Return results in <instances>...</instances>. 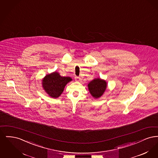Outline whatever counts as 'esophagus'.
<instances>
[{
  "label": "esophagus",
  "mask_w": 158,
  "mask_h": 158,
  "mask_svg": "<svg viewBox=\"0 0 158 158\" xmlns=\"http://www.w3.org/2000/svg\"><path fill=\"white\" fill-rule=\"evenodd\" d=\"M75 79L76 82H79L81 81V77H78V76H76L75 77Z\"/></svg>",
  "instance_id": "34e87169"
}]
</instances>
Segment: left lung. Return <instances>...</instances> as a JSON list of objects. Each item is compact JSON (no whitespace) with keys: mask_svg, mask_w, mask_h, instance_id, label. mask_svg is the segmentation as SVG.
Segmentation results:
<instances>
[{"mask_svg":"<svg viewBox=\"0 0 158 158\" xmlns=\"http://www.w3.org/2000/svg\"><path fill=\"white\" fill-rule=\"evenodd\" d=\"M88 86L92 96L97 99L100 98L104 93L107 86V83L103 79L96 78L89 83Z\"/></svg>","mask_w":158,"mask_h":158,"instance_id":"8db88e82","label":"left lung"}]
</instances>
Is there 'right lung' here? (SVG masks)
Returning <instances> with one entry per match:
<instances>
[{
  "mask_svg": "<svg viewBox=\"0 0 158 158\" xmlns=\"http://www.w3.org/2000/svg\"><path fill=\"white\" fill-rule=\"evenodd\" d=\"M72 81L70 77L61 76L57 72H53L45 76L42 81V86L45 92L51 97H59L68 83Z\"/></svg>",
  "mask_w": 158,
  "mask_h": 158,
  "instance_id": "add662e5",
  "label": "right lung"
}]
</instances>
